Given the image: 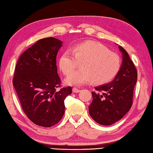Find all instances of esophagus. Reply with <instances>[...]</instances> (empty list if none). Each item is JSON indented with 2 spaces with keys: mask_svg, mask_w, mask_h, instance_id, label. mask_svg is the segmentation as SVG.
<instances>
[{
  "mask_svg": "<svg viewBox=\"0 0 153 153\" xmlns=\"http://www.w3.org/2000/svg\"><path fill=\"white\" fill-rule=\"evenodd\" d=\"M80 91V89H79V88H76V87H74L73 88V93H79V92Z\"/></svg>",
  "mask_w": 153,
  "mask_h": 153,
  "instance_id": "1",
  "label": "esophagus"
}]
</instances>
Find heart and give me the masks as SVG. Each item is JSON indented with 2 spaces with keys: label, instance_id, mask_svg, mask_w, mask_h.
<instances>
[{
  "label": "heart",
  "instance_id": "heart-1",
  "mask_svg": "<svg viewBox=\"0 0 153 153\" xmlns=\"http://www.w3.org/2000/svg\"><path fill=\"white\" fill-rule=\"evenodd\" d=\"M81 61L82 69L68 76L67 84L81 85L92 80L97 85L105 84L116 76L121 64L117 54L100 43L88 41L63 51L59 59V67L68 76L76 68L77 62Z\"/></svg>",
  "mask_w": 153,
  "mask_h": 153
}]
</instances>
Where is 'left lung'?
I'll return each instance as SVG.
<instances>
[{
  "label": "left lung",
  "instance_id": "8db88e82",
  "mask_svg": "<svg viewBox=\"0 0 153 153\" xmlns=\"http://www.w3.org/2000/svg\"><path fill=\"white\" fill-rule=\"evenodd\" d=\"M119 49L123 53V63L113 81L95 87L96 91L92 92L89 114L102 125H111L121 119L132 105L137 71L127 52L120 46Z\"/></svg>",
  "mask_w": 153,
  "mask_h": 153
}]
</instances>
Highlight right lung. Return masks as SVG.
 I'll use <instances>...</instances> for the list:
<instances>
[{
  "mask_svg": "<svg viewBox=\"0 0 153 153\" xmlns=\"http://www.w3.org/2000/svg\"><path fill=\"white\" fill-rule=\"evenodd\" d=\"M62 42L53 37L39 40L17 62L13 83L22 110L36 125L50 127L65 113V99L71 86L61 87L56 55ZM59 88V90L58 88Z\"/></svg>",
  "mask_w": 153,
  "mask_h": 153,
  "instance_id": "right-lung-1",
  "label": "right lung"
}]
</instances>
